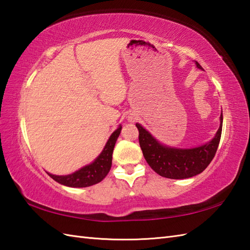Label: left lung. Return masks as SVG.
<instances>
[{"label": "left lung", "instance_id": "8db88e82", "mask_svg": "<svg viewBox=\"0 0 250 250\" xmlns=\"http://www.w3.org/2000/svg\"><path fill=\"white\" fill-rule=\"evenodd\" d=\"M195 64L202 68L198 62H195ZM222 120L224 117L221 114V125L213 140L205 145L191 149H177L163 146L141 125L136 124L135 125L139 130V141L143 155L153 171L162 177L184 179L202 173L213 160L220 142Z\"/></svg>", "mask_w": 250, "mask_h": 250}]
</instances>
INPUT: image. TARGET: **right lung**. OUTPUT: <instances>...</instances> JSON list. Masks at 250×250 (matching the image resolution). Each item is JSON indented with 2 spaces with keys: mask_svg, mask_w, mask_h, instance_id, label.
I'll use <instances>...</instances> for the list:
<instances>
[{
  "mask_svg": "<svg viewBox=\"0 0 250 250\" xmlns=\"http://www.w3.org/2000/svg\"><path fill=\"white\" fill-rule=\"evenodd\" d=\"M121 126H119L113 134L110 135L108 142L106 143L103 151L95 159V161L89 166L79 169V171L73 173L66 176H57V175L49 174V176L56 180L57 183L67 186L73 188H83L89 187L98 184L105 178L111 167V158H113V151L116 144V141L120 134Z\"/></svg>",
  "mask_w": 250,
  "mask_h": 250,
  "instance_id": "1",
  "label": "right lung"
}]
</instances>
